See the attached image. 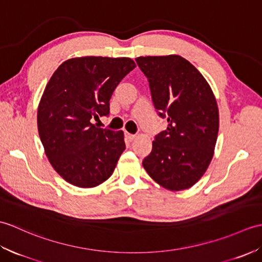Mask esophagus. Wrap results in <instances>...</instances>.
<instances>
[{"label":"esophagus","mask_w":262,"mask_h":262,"mask_svg":"<svg viewBox=\"0 0 262 262\" xmlns=\"http://www.w3.org/2000/svg\"><path fill=\"white\" fill-rule=\"evenodd\" d=\"M125 136H126V140L128 141V142H133L136 138V135H133V134H129V133H126L125 134Z\"/></svg>","instance_id":"34e87169"}]
</instances>
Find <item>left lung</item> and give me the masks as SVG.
I'll use <instances>...</instances> for the list:
<instances>
[{"label":"left lung","mask_w":262,"mask_h":262,"mask_svg":"<svg viewBox=\"0 0 262 262\" xmlns=\"http://www.w3.org/2000/svg\"><path fill=\"white\" fill-rule=\"evenodd\" d=\"M136 63L147 77L155 109L168 120L143 166L160 186L185 190L213 159L220 127L215 96L202 73L179 55L141 56Z\"/></svg>","instance_id":"left-lung-1"}]
</instances>
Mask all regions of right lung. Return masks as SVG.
<instances>
[{
	"mask_svg": "<svg viewBox=\"0 0 262 262\" xmlns=\"http://www.w3.org/2000/svg\"><path fill=\"white\" fill-rule=\"evenodd\" d=\"M135 68L128 57H75L48 81L38 105L39 137L52 166L71 185L93 188L114 173L126 148L124 132L92 120L109 114L116 86Z\"/></svg>",
	"mask_w": 262,
	"mask_h": 262,
	"instance_id": "obj_1",
	"label": "right lung"
}]
</instances>
